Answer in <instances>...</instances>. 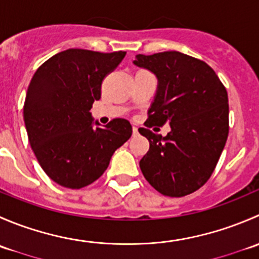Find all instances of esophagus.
<instances>
[{
    "instance_id": "34e87169",
    "label": "esophagus",
    "mask_w": 259,
    "mask_h": 259,
    "mask_svg": "<svg viewBox=\"0 0 259 259\" xmlns=\"http://www.w3.org/2000/svg\"><path fill=\"white\" fill-rule=\"evenodd\" d=\"M133 134H134V135L139 134V132H138V127L137 126H133Z\"/></svg>"
}]
</instances>
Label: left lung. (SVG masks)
<instances>
[{
  "instance_id": "left-lung-1",
  "label": "left lung",
  "mask_w": 259,
  "mask_h": 259,
  "mask_svg": "<svg viewBox=\"0 0 259 259\" xmlns=\"http://www.w3.org/2000/svg\"><path fill=\"white\" fill-rule=\"evenodd\" d=\"M134 65L153 72L158 89L148 110L149 151L139 165L149 184L168 197L199 189L215 169L229 132L228 94L208 64L178 51L137 55ZM171 124L166 137L149 127Z\"/></svg>"
}]
</instances>
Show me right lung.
<instances>
[{"label": "right lung", "instance_id": "1", "mask_svg": "<svg viewBox=\"0 0 259 259\" xmlns=\"http://www.w3.org/2000/svg\"><path fill=\"white\" fill-rule=\"evenodd\" d=\"M125 55L65 50L44 62L28 85L23 105L28 142L44 171L62 187L80 189L100 178L115 150L132 137L127 120L94 127L90 113L104 77Z\"/></svg>", "mask_w": 259, "mask_h": 259}]
</instances>
